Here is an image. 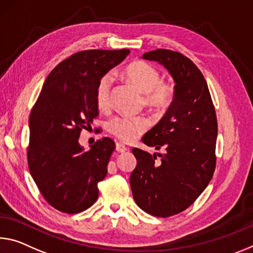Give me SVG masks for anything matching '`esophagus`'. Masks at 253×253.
<instances>
[{
	"mask_svg": "<svg viewBox=\"0 0 253 253\" xmlns=\"http://www.w3.org/2000/svg\"><path fill=\"white\" fill-rule=\"evenodd\" d=\"M116 150H117V152H119V153H124V152L128 151V147L124 145L123 143H117L116 144Z\"/></svg>",
	"mask_w": 253,
	"mask_h": 253,
	"instance_id": "obj_1",
	"label": "esophagus"
}]
</instances>
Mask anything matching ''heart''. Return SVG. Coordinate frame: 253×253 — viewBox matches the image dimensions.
Here are the masks:
<instances>
[{
  "mask_svg": "<svg viewBox=\"0 0 253 253\" xmlns=\"http://www.w3.org/2000/svg\"><path fill=\"white\" fill-rule=\"evenodd\" d=\"M126 79L139 91L144 92L143 101L147 107L158 112H164L172 105L175 94L173 84L160 81L161 75L155 66L146 62L136 61L124 70ZM114 78L110 73L99 79L94 91V99L99 109L105 110L110 106V97ZM150 126V120L144 116L125 117L119 116L111 119L108 125L109 133L125 143L134 142Z\"/></svg>",
  "mask_w": 253,
  "mask_h": 253,
  "instance_id": "b5f03b06",
  "label": "heart"
}]
</instances>
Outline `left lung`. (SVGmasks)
<instances>
[{
  "label": "left lung",
  "mask_w": 253,
  "mask_h": 253,
  "mask_svg": "<svg viewBox=\"0 0 253 253\" xmlns=\"http://www.w3.org/2000/svg\"><path fill=\"white\" fill-rule=\"evenodd\" d=\"M166 67L174 80L175 94L162 119L142 138L156 154L133 148L137 166L130 188L137 205L156 217L187 210L205 190L216 167L217 119L206 80L189 58L170 49L143 55Z\"/></svg>",
  "instance_id": "8db88e82"
}]
</instances>
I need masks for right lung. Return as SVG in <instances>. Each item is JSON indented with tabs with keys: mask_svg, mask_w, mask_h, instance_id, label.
I'll return each mask as SVG.
<instances>
[{
	"mask_svg": "<svg viewBox=\"0 0 253 253\" xmlns=\"http://www.w3.org/2000/svg\"><path fill=\"white\" fill-rule=\"evenodd\" d=\"M128 54L129 49H91L70 56L47 76L31 110L29 171L42 197L62 213H81L97 202L98 183L107 175L116 144L103 137L84 152L79 137L99 115V79Z\"/></svg>",
	"mask_w": 253,
	"mask_h": 253,
	"instance_id": "add662e5",
	"label": "right lung"
}]
</instances>
